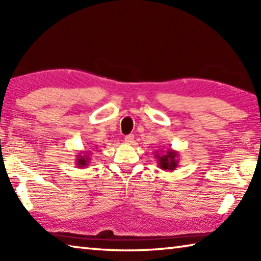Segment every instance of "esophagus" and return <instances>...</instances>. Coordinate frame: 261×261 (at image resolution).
Listing matches in <instances>:
<instances>
[{
	"label": "esophagus",
	"instance_id": "esophagus-1",
	"mask_svg": "<svg viewBox=\"0 0 261 261\" xmlns=\"http://www.w3.org/2000/svg\"><path fill=\"white\" fill-rule=\"evenodd\" d=\"M134 140H135L134 135H127V136H125V138H124V141L126 144H132V143H134Z\"/></svg>",
	"mask_w": 261,
	"mask_h": 261
}]
</instances>
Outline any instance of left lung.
<instances>
[{
    "mask_svg": "<svg viewBox=\"0 0 261 261\" xmlns=\"http://www.w3.org/2000/svg\"><path fill=\"white\" fill-rule=\"evenodd\" d=\"M155 158L159 168L162 170L173 171L178 167L179 153L174 149L168 148L167 151H161V153L155 152Z\"/></svg>",
    "mask_w": 261,
    "mask_h": 261,
    "instance_id": "1",
    "label": "left lung"
}]
</instances>
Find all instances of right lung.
<instances>
[{"mask_svg": "<svg viewBox=\"0 0 261 261\" xmlns=\"http://www.w3.org/2000/svg\"><path fill=\"white\" fill-rule=\"evenodd\" d=\"M91 163V152L90 151H82L76 155V166L78 168H87Z\"/></svg>", "mask_w": 261, "mask_h": 261, "instance_id": "right-lung-1", "label": "right lung"}]
</instances>
